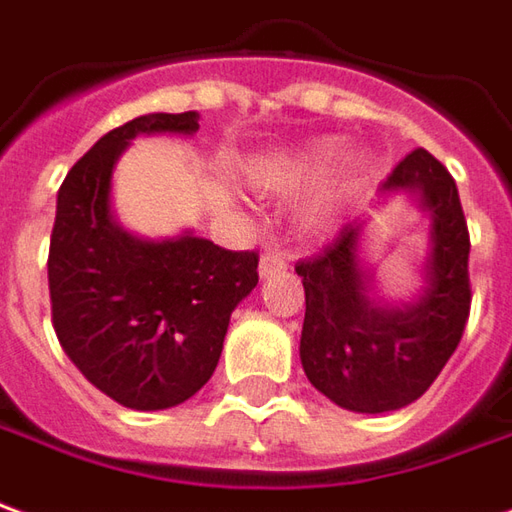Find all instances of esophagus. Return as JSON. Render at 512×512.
Instances as JSON below:
<instances>
[{"label": "esophagus", "mask_w": 512, "mask_h": 512, "mask_svg": "<svg viewBox=\"0 0 512 512\" xmlns=\"http://www.w3.org/2000/svg\"><path fill=\"white\" fill-rule=\"evenodd\" d=\"M285 266H288V257L282 255L280 249H268V252H263V257H260V277L280 274Z\"/></svg>", "instance_id": "esophagus-1"}]
</instances>
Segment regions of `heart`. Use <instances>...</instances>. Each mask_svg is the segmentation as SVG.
Instances as JSON below:
<instances>
[{"label":"heart","instance_id":"obj_1","mask_svg":"<svg viewBox=\"0 0 512 512\" xmlns=\"http://www.w3.org/2000/svg\"><path fill=\"white\" fill-rule=\"evenodd\" d=\"M343 155V144L335 138H324L316 144L296 149L288 155L268 157L263 163H257L252 171V182L263 191L271 194H296V191H307L318 182H324L330 177V171L338 166V160ZM366 171V160H355L352 163V180L357 174ZM335 221V196L321 194L316 196L310 205L302 210V224L305 230L321 232L330 230Z\"/></svg>","mask_w":512,"mask_h":512}]
</instances>
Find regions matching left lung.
I'll return each mask as SVG.
<instances>
[{
	"instance_id": "1",
	"label": "left lung",
	"mask_w": 512,
	"mask_h": 512,
	"mask_svg": "<svg viewBox=\"0 0 512 512\" xmlns=\"http://www.w3.org/2000/svg\"><path fill=\"white\" fill-rule=\"evenodd\" d=\"M393 191H418L432 216L427 291L418 302L380 307L368 299L357 221L318 255L296 263L305 285L299 357L307 380L355 413L416 402L457 349L471 310V238L455 177L427 149H413L380 182V194Z\"/></svg>"
}]
</instances>
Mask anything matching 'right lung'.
Returning <instances> with one entry per match:
<instances>
[{
	"mask_svg": "<svg viewBox=\"0 0 512 512\" xmlns=\"http://www.w3.org/2000/svg\"><path fill=\"white\" fill-rule=\"evenodd\" d=\"M196 130V110L127 121L102 135L57 191L46 263L57 341L99 391L132 410L191 399L219 366L232 310L257 285V252L191 232L141 241L110 216L113 166L132 138Z\"/></svg>",
	"mask_w": 512,
	"mask_h": 512,
	"instance_id": "add662e5",
	"label": "right lung"
}]
</instances>
